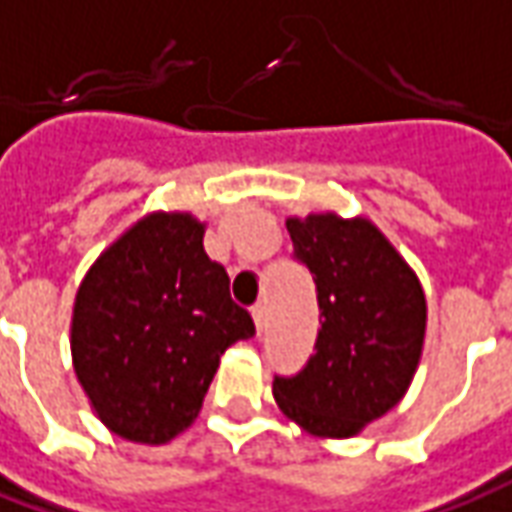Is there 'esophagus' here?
Here are the masks:
<instances>
[{
	"mask_svg": "<svg viewBox=\"0 0 512 512\" xmlns=\"http://www.w3.org/2000/svg\"><path fill=\"white\" fill-rule=\"evenodd\" d=\"M252 318H255L257 332H263V327H266V321H268V307H266V302H257V305L252 307Z\"/></svg>",
	"mask_w": 512,
	"mask_h": 512,
	"instance_id": "esophagus-1",
	"label": "esophagus"
}]
</instances>
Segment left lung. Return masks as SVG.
Listing matches in <instances>:
<instances>
[{
  "label": "left lung",
  "instance_id": "obj_1",
  "mask_svg": "<svg viewBox=\"0 0 512 512\" xmlns=\"http://www.w3.org/2000/svg\"><path fill=\"white\" fill-rule=\"evenodd\" d=\"M293 255L318 291L316 355L274 380L282 416L313 438H355L416 377L427 335V296L416 271L366 216L310 213L285 221Z\"/></svg>",
  "mask_w": 512,
  "mask_h": 512
}]
</instances>
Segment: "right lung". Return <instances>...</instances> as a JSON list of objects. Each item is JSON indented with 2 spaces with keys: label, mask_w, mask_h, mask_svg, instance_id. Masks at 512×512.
<instances>
[{
  "label": "right lung",
  "mask_w": 512,
  "mask_h": 512,
  "mask_svg": "<svg viewBox=\"0 0 512 512\" xmlns=\"http://www.w3.org/2000/svg\"><path fill=\"white\" fill-rule=\"evenodd\" d=\"M205 221L155 210L82 277L71 363L96 418L130 443L160 446L202 410L221 355L255 335L230 277L205 252Z\"/></svg>",
  "instance_id": "1"
}]
</instances>
